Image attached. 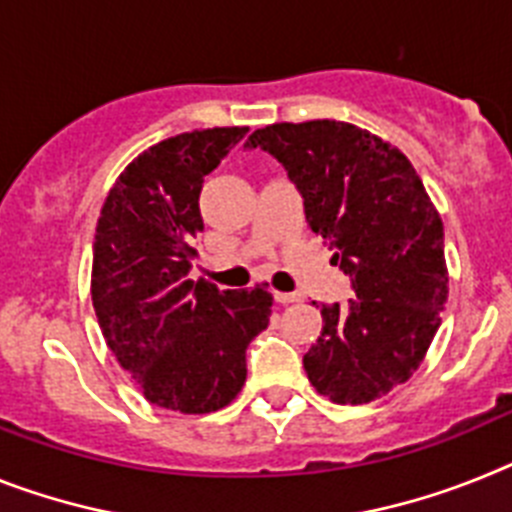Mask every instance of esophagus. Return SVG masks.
<instances>
[{"label": "esophagus", "mask_w": 512, "mask_h": 512, "mask_svg": "<svg viewBox=\"0 0 512 512\" xmlns=\"http://www.w3.org/2000/svg\"><path fill=\"white\" fill-rule=\"evenodd\" d=\"M273 299L278 304H293V301H301V293H286V291H273Z\"/></svg>", "instance_id": "esophagus-1"}]
</instances>
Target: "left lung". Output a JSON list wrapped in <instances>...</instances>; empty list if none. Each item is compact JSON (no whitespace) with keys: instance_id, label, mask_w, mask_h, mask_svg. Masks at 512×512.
Listing matches in <instances>:
<instances>
[{"instance_id":"8db88e82","label":"left lung","mask_w":512,"mask_h":512,"mask_svg":"<svg viewBox=\"0 0 512 512\" xmlns=\"http://www.w3.org/2000/svg\"><path fill=\"white\" fill-rule=\"evenodd\" d=\"M286 167L306 224L330 242L355 296L322 304V335L304 355L311 386L366 404L420 368L448 299L443 221L397 146L342 121L273 123L247 144Z\"/></svg>"}]
</instances>
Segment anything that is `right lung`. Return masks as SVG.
I'll return each instance as SVG.
<instances>
[{"mask_svg": "<svg viewBox=\"0 0 512 512\" xmlns=\"http://www.w3.org/2000/svg\"><path fill=\"white\" fill-rule=\"evenodd\" d=\"M247 128H203L133 159L110 188L92 252V306L108 348L146 399L182 415L234 402L244 350L270 322L268 283L219 291L190 281L203 231V177Z\"/></svg>", "mask_w": 512, "mask_h": 512, "instance_id": "1", "label": "right lung"}]
</instances>
